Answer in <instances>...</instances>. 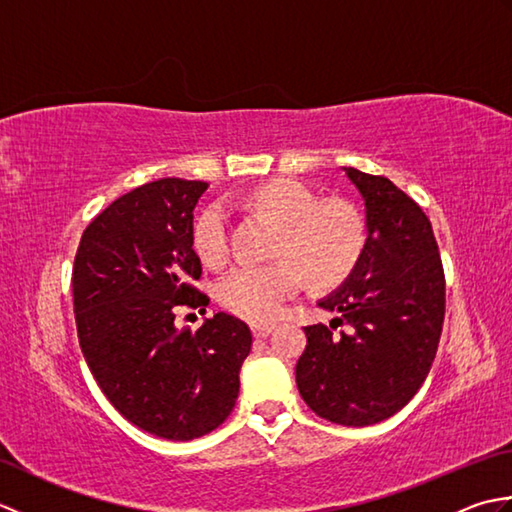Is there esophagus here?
Wrapping results in <instances>:
<instances>
[{
  "label": "esophagus",
  "instance_id": "esophagus-1",
  "mask_svg": "<svg viewBox=\"0 0 512 512\" xmlns=\"http://www.w3.org/2000/svg\"><path fill=\"white\" fill-rule=\"evenodd\" d=\"M250 330H253L255 339H264V336H268L270 332L275 330V325L273 323H253V325H250Z\"/></svg>",
  "mask_w": 512,
  "mask_h": 512
}]
</instances>
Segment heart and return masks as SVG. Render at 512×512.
<instances>
[{
    "instance_id": "obj_1",
    "label": "heart",
    "mask_w": 512,
    "mask_h": 512,
    "mask_svg": "<svg viewBox=\"0 0 512 512\" xmlns=\"http://www.w3.org/2000/svg\"><path fill=\"white\" fill-rule=\"evenodd\" d=\"M248 204L279 222L275 255L268 264H237L217 281L215 295L226 310L255 323L279 317L297 295L303 275L312 286H336L352 273L365 246V226L354 206L319 202L297 180H273L250 191ZM193 246L209 266L228 259V222L222 204L206 209L193 226Z\"/></svg>"
}]
</instances>
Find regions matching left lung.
I'll use <instances>...</instances> for the list:
<instances>
[{"label": "left lung", "mask_w": 512, "mask_h": 512, "mask_svg": "<svg viewBox=\"0 0 512 512\" xmlns=\"http://www.w3.org/2000/svg\"><path fill=\"white\" fill-rule=\"evenodd\" d=\"M365 202L361 259L323 310L337 323L308 325L297 387L317 416L367 427L416 396L438 352L444 323V270L429 217L383 176L343 167Z\"/></svg>", "instance_id": "obj_1"}]
</instances>
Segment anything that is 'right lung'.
<instances>
[{
	"mask_svg": "<svg viewBox=\"0 0 512 512\" xmlns=\"http://www.w3.org/2000/svg\"><path fill=\"white\" fill-rule=\"evenodd\" d=\"M209 184L162 178L114 200L83 231L72 268L81 352L114 409L151 436L187 442L228 418L250 328L217 312L198 332L176 312L209 297L193 250V209Z\"/></svg>",
	"mask_w": 512,
	"mask_h": 512,
	"instance_id": "obj_1",
	"label": "right lung"
}]
</instances>
